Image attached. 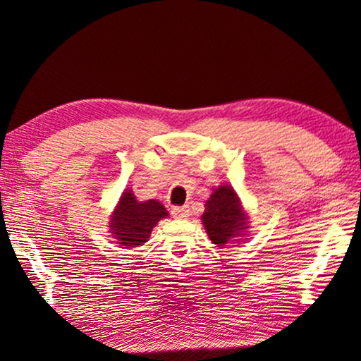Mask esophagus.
Here are the masks:
<instances>
[{"label": "esophagus", "instance_id": "1", "mask_svg": "<svg viewBox=\"0 0 361 361\" xmlns=\"http://www.w3.org/2000/svg\"><path fill=\"white\" fill-rule=\"evenodd\" d=\"M171 214L178 220H183V218L190 216V208L188 207H175L171 209Z\"/></svg>", "mask_w": 361, "mask_h": 361}]
</instances>
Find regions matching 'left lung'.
<instances>
[{
	"label": "left lung",
	"mask_w": 361,
	"mask_h": 361,
	"mask_svg": "<svg viewBox=\"0 0 361 361\" xmlns=\"http://www.w3.org/2000/svg\"><path fill=\"white\" fill-rule=\"evenodd\" d=\"M202 221L209 240L220 248H225L230 241H238L236 238L243 236L248 228V216L238 195L228 185L218 186L209 195Z\"/></svg>",
	"instance_id": "8db88e82"
}]
</instances>
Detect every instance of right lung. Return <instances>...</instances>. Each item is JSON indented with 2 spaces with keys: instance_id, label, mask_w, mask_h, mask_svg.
I'll use <instances>...</instances> for the list:
<instances>
[{
  "instance_id": "1",
  "label": "right lung",
  "mask_w": 361,
  "mask_h": 361,
  "mask_svg": "<svg viewBox=\"0 0 361 361\" xmlns=\"http://www.w3.org/2000/svg\"><path fill=\"white\" fill-rule=\"evenodd\" d=\"M166 216V208L158 200L138 202L133 191L125 190L111 214L109 228L121 246L131 248L147 243L157 223Z\"/></svg>"
}]
</instances>
